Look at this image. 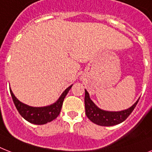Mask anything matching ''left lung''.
<instances>
[{
  "instance_id": "8db88e82",
  "label": "left lung",
  "mask_w": 152,
  "mask_h": 152,
  "mask_svg": "<svg viewBox=\"0 0 152 152\" xmlns=\"http://www.w3.org/2000/svg\"><path fill=\"white\" fill-rule=\"evenodd\" d=\"M139 99L127 110L119 111V112H110L99 109L96 106V104L91 101L89 97V94L85 90V114L91 122L99 125V126H110L124 122L130 115L136 107Z\"/></svg>"
}]
</instances>
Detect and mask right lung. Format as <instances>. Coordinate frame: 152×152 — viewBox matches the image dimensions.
<instances>
[{"label": "right lung", "mask_w": 152, "mask_h": 152, "mask_svg": "<svg viewBox=\"0 0 152 152\" xmlns=\"http://www.w3.org/2000/svg\"><path fill=\"white\" fill-rule=\"evenodd\" d=\"M71 87H72V85L69 86L67 89L63 92L62 95L60 96L56 102L50 106H44V107H32V106L26 105L18 99L13 94L11 89H10V92H11L15 106L20 115L31 124L42 125V124H46L49 122H51L52 120H55L59 116L61 108H62L64 99Z\"/></svg>", "instance_id": "obj_1"}]
</instances>
